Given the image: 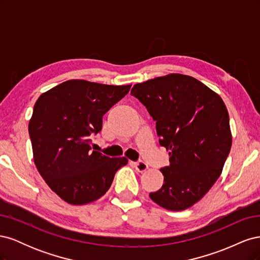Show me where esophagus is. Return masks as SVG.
I'll list each match as a JSON object with an SVG mask.
<instances>
[{
  "label": "esophagus",
  "instance_id": "1",
  "mask_svg": "<svg viewBox=\"0 0 260 260\" xmlns=\"http://www.w3.org/2000/svg\"><path fill=\"white\" fill-rule=\"evenodd\" d=\"M133 166L137 169V171L139 172H145L148 169L147 164H145L144 161H138V162H133Z\"/></svg>",
  "mask_w": 260,
  "mask_h": 260
}]
</instances>
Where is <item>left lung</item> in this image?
Here are the masks:
<instances>
[{"label":"left lung","mask_w":260,"mask_h":260,"mask_svg":"<svg viewBox=\"0 0 260 260\" xmlns=\"http://www.w3.org/2000/svg\"><path fill=\"white\" fill-rule=\"evenodd\" d=\"M131 94L156 121L159 144L169 152L161 188L149 193L172 211L202 200L222 172L232 145L222 99L195 78L169 74L133 85Z\"/></svg>","instance_id":"obj_1"}]
</instances>
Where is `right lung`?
<instances>
[{
    "instance_id": "add662e5",
    "label": "right lung",
    "mask_w": 260,
    "mask_h": 260,
    "mask_svg": "<svg viewBox=\"0 0 260 260\" xmlns=\"http://www.w3.org/2000/svg\"><path fill=\"white\" fill-rule=\"evenodd\" d=\"M129 85L73 79L42 93L29 121L34 160L45 183L72 205L102 198L125 157L92 151L90 136L102 130L103 116L129 92Z\"/></svg>"
}]
</instances>
